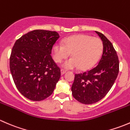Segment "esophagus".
<instances>
[{"label": "esophagus", "mask_w": 130, "mask_h": 130, "mask_svg": "<svg viewBox=\"0 0 130 130\" xmlns=\"http://www.w3.org/2000/svg\"><path fill=\"white\" fill-rule=\"evenodd\" d=\"M66 72H67L66 70H64V69H61V75L64 74V73Z\"/></svg>", "instance_id": "1"}]
</instances>
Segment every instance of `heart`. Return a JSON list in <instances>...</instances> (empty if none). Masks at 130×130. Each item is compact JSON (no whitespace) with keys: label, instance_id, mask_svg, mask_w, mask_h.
Wrapping results in <instances>:
<instances>
[{"label":"heart","instance_id":"heart-1","mask_svg":"<svg viewBox=\"0 0 130 130\" xmlns=\"http://www.w3.org/2000/svg\"><path fill=\"white\" fill-rule=\"evenodd\" d=\"M103 42L99 38L86 35L70 36L64 40L63 44L57 43L53 46V58L56 62H61L71 53L72 58L63 64L65 69H87L97 61L103 51Z\"/></svg>","mask_w":130,"mask_h":130}]
</instances>
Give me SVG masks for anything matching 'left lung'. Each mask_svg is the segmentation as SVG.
Instances as JSON below:
<instances>
[{
    "label": "left lung",
    "mask_w": 130,
    "mask_h": 130,
    "mask_svg": "<svg viewBox=\"0 0 130 130\" xmlns=\"http://www.w3.org/2000/svg\"><path fill=\"white\" fill-rule=\"evenodd\" d=\"M95 32L103 41L101 58L90 70L76 73L72 86L73 98L85 104H94L104 98L119 73L118 57L113 45L103 33Z\"/></svg>",
    "instance_id": "8db88e82"
}]
</instances>
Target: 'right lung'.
Listing matches in <instances>:
<instances>
[{
  "label": "right lung",
  "instance_id": "right-lung-1",
  "mask_svg": "<svg viewBox=\"0 0 130 130\" xmlns=\"http://www.w3.org/2000/svg\"><path fill=\"white\" fill-rule=\"evenodd\" d=\"M56 31L36 29L16 40L10 57V70L17 89L34 101L53 93L61 72L51 56L59 38Z\"/></svg>",
  "mask_w": 130,
  "mask_h": 130
}]
</instances>
